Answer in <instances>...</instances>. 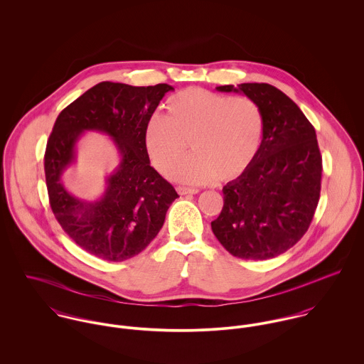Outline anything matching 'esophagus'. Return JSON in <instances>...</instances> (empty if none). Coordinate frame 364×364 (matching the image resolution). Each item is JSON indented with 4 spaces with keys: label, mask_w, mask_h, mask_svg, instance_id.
Listing matches in <instances>:
<instances>
[{
    "label": "esophagus",
    "mask_w": 364,
    "mask_h": 364,
    "mask_svg": "<svg viewBox=\"0 0 364 364\" xmlns=\"http://www.w3.org/2000/svg\"><path fill=\"white\" fill-rule=\"evenodd\" d=\"M176 191H178V193H179V195H182V196H185V195H196V193H199V189H195V188H185V186H178V188H176Z\"/></svg>",
    "instance_id": "esophagus-1"
}]
</instances>
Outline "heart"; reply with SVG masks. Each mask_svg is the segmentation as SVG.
<instances>
[{
    "instance_id": "obj_1",
    "label": "heart",
    "mask_w": 364,
    "mask_h": 364,
    "mask_svg": "<svg viewBox=\"0 0 364 364\" xmlns=\"http://www.w3.org/2000/svg\"><path fill=\"white\" fill-rule=\"evenodd\" d=\"M260 134L262 116L251 100L188 88L168 100L165 117L149 120L144 141L164 175L173 172L189 142L196 154L176 168L173 178L205 185L237 178L255 156Z\"/></svg>"
}]
</instances>
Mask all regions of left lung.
<instances>
[{"label":"left lung","mask_w":364,"mask_h":364,"mask_svg":"<svg viewBox=\"0 0 364 364\" xmlns=\"http://www.w3.org/2000/svg\"><path fill=\"white\" fill-rule=\"evenodd\" d=\"M258 106L262 141L250 165L223 188L224 206L211 221L220 244L241 259L274 258L307 232L321 192L322 158L301 109L269 84L221 85Z\"/></svg>","instance_id":"obj_1"}]
</instances>
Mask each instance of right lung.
<instances>
[{
  "mask_svg": "<svg viewBox=\"0 0 364 364\" xmlns=\"http://www.w3.org/2000/svg\"><path fill=\"white\" fill-rule=\"evenodd\" d=\"M168 84L133 87L104 81L84 92L57 116L45 153V173L54 217L88 254L122 262L144 251L159 232L165 214L179 198L150 165L144 132ZM85 131H100L115 143L121 162L94 203L73 197L60 182L75 161V146Z\"/></svg>",
  "mask_w": 364,
  "mask_h": 364,
  "instance_id": "right-lung-1",
  "label": "right lung"
}]
</instances>
